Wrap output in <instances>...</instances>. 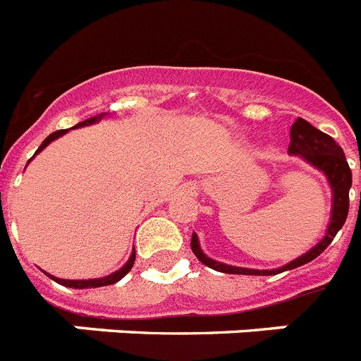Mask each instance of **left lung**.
Returning a JSON list of instances; mask_svg holds the SVG:
<instances>
[{
	"label": "left lung",
	"mask_w": 361,
	"mask_h": 361,
	"mask_svg": "<svg viewBox=\"0 0 361 361\" xmlns=\"http://www.w3.org/2000/svg\"><path fill=\"white\" fill-rule=\"evenodd\" d=\"M288 153L290 155H300L303 161H307L311 166L320 170L322 174L328 178V183L331 187V219L326 231V236L313 247L309 249L305 255L298 257L296 260L285 264L283 268L277 269H249V268H238V266H228V264L217 262L214 258L206 257L200 249L197 234L191 238V249L197 255V258L208 268L223 271V274H240V275H275L286 269L300 268L303 264L311 262L319 257L320 252L324 251L326 247L330 245L336 234L341 231L348 215V191L353 185V172L347 163V157L343 153L341 146L337 144L330 135H326L322 130L309 123V121L298 118L290 127V144H288ZM361 169V166H360Z\"/></svg>",
	"instance_id": "obj_1"
}]
</instances>
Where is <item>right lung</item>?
I'll list each match as a JSON object with an SVG mask.
<instances>
[{
    "label": "right lung",
    "mask_w": 361,
    "mask_h": 361,
    "mask_svg": "<svg viewBox=\"0 0 361 361\" xmlns=\"http://www.w3.org/2000/svg\"><path fill=\"white\" fill-rule=\"evenodd\" d=\"M104 116H106V114H99V116H95V118H90V120H86V121H80V123L75 125L73 129H76V127H86V125H93V123H95V121H99V120H101V118H104ZM65 133H67V129H61V130H56V133H52V135H50V136H47V138L42 140L41 146H39V149H37V152H35V155L39 152H42V149H44V147H47L48 144H50V142L56 140V138H59V136H63ZM135 258H136V255H135V251H133V255H130L129 260L125 262L123 268H120V269H118V271H114V274L106 275V277H101V279L71 281V279H58V277H52V275H48V277L56 281V283H59V285L69 286V288H97V286L114 285V283H118V281L123 279L125 275L129 274L130 268H133V264H135Z\"/></svg>",
    "instance_id": "right-lung-1"
}]
</instances>
